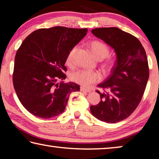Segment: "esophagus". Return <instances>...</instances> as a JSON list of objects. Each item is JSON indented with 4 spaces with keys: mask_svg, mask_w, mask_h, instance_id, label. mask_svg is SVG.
I'll list each match as a JSON object with an SVG mask.
<instances>
[{
    "mask_svg": "<svg viewBox=\"0 0 159 159\" xmlns=\"http://www.w3.org/2000/svg\"><path fill=\"white\" fill-rule=\"evenodd\" d=\"M80 91H83V92H86V93H90L91 90H88V89H86L84 87H80Z\"/></svg>",
    "mask_w": 159,
    "mask_h": 159,
    "instance_id": "34e87169",
    "label": "esophagus"
}]
</instances>
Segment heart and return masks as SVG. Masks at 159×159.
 Wrapping results in <instances>:
<instances>
[{
	"mask_svg": "<svg viewBox=\"0 0 159 159\" xmlns=\"http://www.w3.org/2000/svg\"><path fill=\"white\" fill-rule=\"evenodd\" d=\"M88 46H89L90 50L92 52L94 57L98 60H102L103 59L106 58L109 54V48L107 47L106 44H104V43L101 41H90L88 43ZM78 49H79V47L74 46L69 51L66 58L67 64H72L74 63ZM111 61H109L107 63V66H111ZM71 78V80H74V82L79 83V84L84 86L85 88H88L93 83L99 81V79H100V75L96 71L82 70V71H79L72 74Z\"/></svg>",
	"mask_w": 159,
	"mask_h": 159,
	"instance_id": "obj_1",
	"label": "heart"
}]
</instances>
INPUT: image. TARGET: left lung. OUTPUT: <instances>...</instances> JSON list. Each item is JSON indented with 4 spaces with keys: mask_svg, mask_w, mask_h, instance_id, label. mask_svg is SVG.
<instances>
[{
    "mask_svg": "<svg viewBox=\"0 0 159 159\" xmlns=\"http://www.w3.org/2000/svg\"><path fill=\"white\" fill-rule=\"evenodd\" d=\"M91 32L114 49L116 60L111 74L98 84L107 92L97 90L101 100L90 106V111L101 121L119 122L135 110L143 96L149 76L147 54L136 37L117 27Z\"/></svg>",
    "mask_w": 159,
    "mask_h": 159,
    "instance_id": "1",
    "label": "left lung"
}]
</instances>
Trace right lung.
I'll return each mask as SVG.
<instances>
[{
    "label": "right lung",
    "instance_id": "right-lung-1",
    "mask_svg": "<svg viewBox=\"0 0 159 159\" xmlns=\"http://www.w3.org/2000/svg\"><path fill=\"white\" fill-rule=\"evenodd\" d=\"M87 29L55 26L40 29L24 40L15 58L13 85L24 107L34 116L49 118L65 110L70 94L80 90L66 79L67 55Z\"/></svg>",
    "mask_w": 159,
    "mask_h": 159
}]
</instances>
